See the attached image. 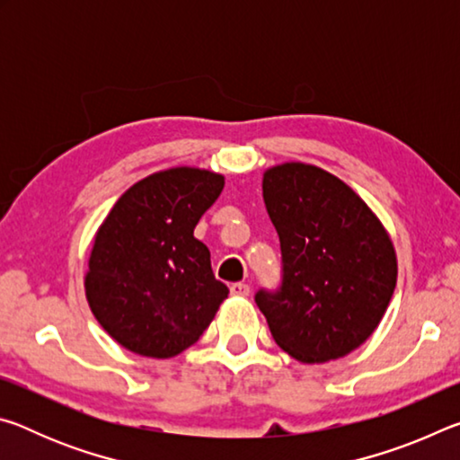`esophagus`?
<instances>
[{"label": "esophagus", "instance_id": "1", "mask_svg": "<svg viewBox=\"0 0 460 460\" xmlns=\"http://www.w3.org/2000/svg\"><path fill=\"white\" fill-rule=\"evenodd\" d=\"M229 290H231V294H233V296H249V292H252V290H249V286H247V284H243V282L231 284Z\"/></svg>", "mask_w": 460, "mask_h": 460}]
</instances>
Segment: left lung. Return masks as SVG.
Returning <instances> with one entry per match:
<instances>
[{"label": "left lung", "instance_id": "left-lung-1", "mask_svg": "<svg viewBox=\"0 0 460 460\" xmlns=\"http://www.w3.org/2000/svg\"><path fill=\"white\" fill-rule=\"evenodd\" d=\"M261 189L282 249V286L255 294L271 337L302 363L341 359L371 337L394 296L389 233L351 186L318 166L268 168Z\"/></svg>", "mask_w": 460, "mask_h": 460}]
</instances>
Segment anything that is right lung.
Instances as JSON below:
<instances>
[{"instance_id": "add662e5", "label": "right lung", "mask_w": 460, "mask_h": 460, "mask_svg": "<svg viewBox=\"0 0 460 460\" xmlns=\"http://www.w3.org/2000/svg\"><path fill=\"white\" fill-rule=\"evenodd\" d=\"M223 186L211 170H162L123 192L101 223L84 292L99 324L128 351L154 359L182 353L227 298L211 252L194 237Z\"/></svg>"}]
</instances>
